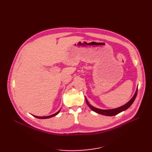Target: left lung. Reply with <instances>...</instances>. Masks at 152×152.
<instances>
[{"label":"left lung","instance_id":"8db88e82","mask_svg":"<svg viewBox=\"0 0 152 152\" xmlns=\"http://www.w3.org/2000/svg\"><path fill=\"white\" fill-rule=\"evenodd\" d=\"M137 89H136V91L134 96H133L129 102L127 103L126 104L122 106V107H118L117 108H115V109H112V110H101V109L96 108L93 107L92 105H91L88 103V102H87L86 98V101L87 104L88 105L89 107L92 110H93L94 112L98 113H99V114L103 115H106V116H113V115H117L119 113L122 112V111H124V110H127L129 107L132 104V103L134 102V101L135 100V99L136 98V96H137Z\"/></svg>","mask_w":152,"mask_h":152}]
</instances>
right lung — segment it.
<instances>
[{"instance_id": "add662e5", "label": "right lung", "mask_w": 152, "mask_h": 152, "mask_svg": "<svg viewBox=\"0 0 152 152\" xmlns=\"http://www.w3.org/2000/svg\"><path fill=\"white\" fill-rule=\"evenodd\" d=\"M59 111H60V110H59ZM59 111H58L57 113H54V114H53V115H49V116H46V117H38V116H35V115H34L35 117H36V118H50V117H54V116H55V115H56L57 114H58V113L59 112Z\"/></svg>"}]
</instances>
